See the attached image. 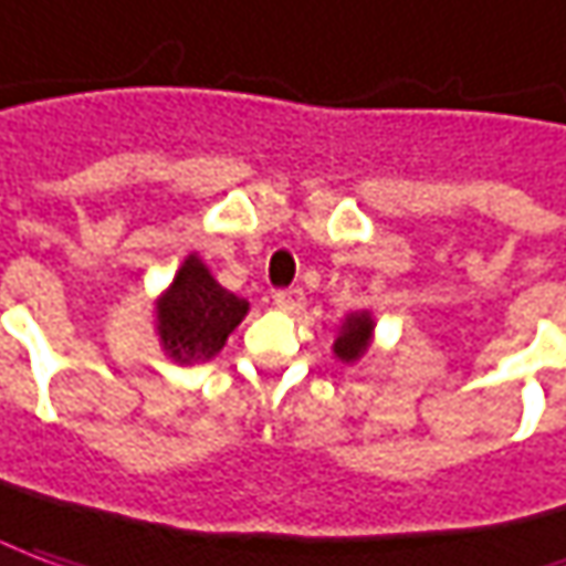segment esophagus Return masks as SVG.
I'll return each mask as SVG.
<instances>
[{"mask_svg": "<svg viewBox=\"0 0 566 566\" xmlns=\"http://www.w3.org/2000/svg\"><path fill=\"white\" fill-rule=\"evenodd\" d=\"M303 287H282L275 291V306L284 313H300L303 310Z\"/></svg>", "mask_w": 566, "mask_h": 566, "instance_id": "obj_1", "label": "esophagus"}]
</instances>
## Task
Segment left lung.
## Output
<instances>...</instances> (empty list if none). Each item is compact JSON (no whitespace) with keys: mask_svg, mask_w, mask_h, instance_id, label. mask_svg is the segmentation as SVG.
Returning a JSON list of instances; mask_svg holds the SVG:
<instances>
[{"mask_svg":"<svg viewBox=\"0 0 566 566\" xmlns=\"http://www.w3.org/2000/svg\"><path fill=\"white\" fill-rule=\"evenodd\" d=\"M371 328H375V322H371V315L368 313L349 315L347 322H344V332H340V337L334 340V353H337L344 363H356L365 349H368Z\"/></svg>","mask_w":566,"mask_h":566,"instance_id":"obj_1","label":"left lung"}]
</instances>
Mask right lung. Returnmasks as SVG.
I'll return each mask as SVG.
<instances>
[{
  "instance_id": "1",
  "label": "right lung",
  "mask_w": 566,
  "mask_h": 566,
  "mask_svg": "<svg viewBox=\"0 0 566 566\" xmlns=\"http://www.w3.org/2000/svg\"><path fill=\"white\" fill-rule=\"evenodd\" d=\"M244 315L248 300L229 294L198 256H188L157 303V332L176 363H198L217 356Z\"/></svg>"
}]
</instances>
